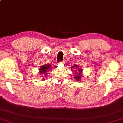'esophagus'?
I'll use <instances>...</instances> for the list:
<instances>
[{
    "label": "esophagus",
    "instance_id": "34e87169",
    "mask_svg": "<svg viewBox=\"0 0 123 123\" xmlns=\"http://www.w3.org/2000/svg\"><path fill=\"white\" fill-rule=\"evenodd\" d=\"M63 62H59V64H60V65H63Z\"/></svg>",
    "mask_w": 123,
    "mask_h": 123
}]
</instances>
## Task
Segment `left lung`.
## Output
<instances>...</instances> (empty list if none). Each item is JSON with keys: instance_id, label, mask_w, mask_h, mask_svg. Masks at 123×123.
Segmentation results:
<instances>
[{"instance_id": "obj_1", "label": "left lung", "mask_w": 123, "mask_h": 123, "mask_svg": "<svg viewBox=\"0 0 123 123\" xmlns=\"http://www.w3.org/2000/svg\"><path fill=\"white\" fill-rule=\"evenodd\" d=\"M77 66L76 65H74V67L75 68H78V67H76ZM72 68H73V67H71ZM81 72H82V70L80 69V68H79V69L78 71H76L74 72V74H75V75L74 76V77L75 79H76V80L77 81H79L80 80V78L81 76H82V75H81Z\"/></svg>"}]
</instances>
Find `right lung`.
Instances as JSON below:
<instances>
[{
  "label": "right lung",
  "instance_id": "obj_1",
  "mask_svg": "<svg viewBox=\"0 0 123 123\" xmlns=\"http://www.w3.org/2000/svg\"><path fill=\"white\" fill-rule=\"evenodd\" d=\"M51 65L46 64L45 65H44L43 66H42L39 69V71H40V73L41 74H43L46 73L47 71H49V70L51 69V67H50ZM47 74H45L44 75H46ZM44 80V79H43Z\"/></svg>",
  "mask_w": 123,
  "mask_h": 123
}]
</instances>
